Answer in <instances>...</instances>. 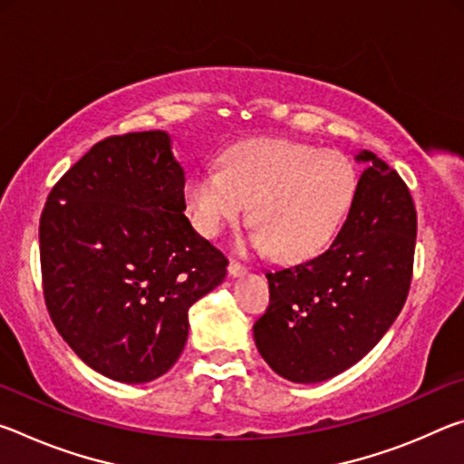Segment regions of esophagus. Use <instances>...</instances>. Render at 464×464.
<instances>
[{
	"label": "esophagus",
	"mask_w": 464,
	"mask_h": 464,
	"mask_svg": "<svg viewBox=\"0 0 464 464\" xmlns=\"http://www.w3.org/2000/svg\"><path fill=\"white\" fill-rule=\"evenodd\" d=\"M227 272H229V276L237 278V276H243L247 270H246V266H241L237 262H229V266H227Z\"/></svg>",
	"instance_id": "esophagus-1"
}]
</instances>
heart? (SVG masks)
Masks as SVG:
<instances>
[{
    "label": "heart",
    "instance_id": "obj_1",
    "mask_svg": "<svg viewBox=\"0 0 464 464\" xmlns=\"http://www.w3.org/2000/svg\"><path fill=\"white\" fill-rule=\"evenodd\" d=\"M356 190L358 171L343 153L264 139L235 147L221 171H194L184 200L194 229L207 239L239 223L249 207V246L296 262L334 239Z\"/></svg>",
    "mask_w": 464,
    "mask_h": 464
}]
</instances>
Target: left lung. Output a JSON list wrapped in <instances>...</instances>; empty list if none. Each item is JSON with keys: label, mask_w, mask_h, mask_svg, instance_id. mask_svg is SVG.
Returning <instances> with one entry per match:
<instances>
[{"label": "left lung", "mask_w": 464, "mask_h": 464, "mask_svg": "<svg viewBox=\"0 0 464 464\" xmlns=\"http://www.w3.org/2000/svg\"><path fill=\"white\" fill-rule=\"evenodd\" d=\"M364 171L329 249L268 272L270 307L254 325L262 358L290 382L334 379L371 352L410 293L418 217L395 169L358 151Z\"/></svg>", "instance_id": "left-lung-1"}]
</instances>
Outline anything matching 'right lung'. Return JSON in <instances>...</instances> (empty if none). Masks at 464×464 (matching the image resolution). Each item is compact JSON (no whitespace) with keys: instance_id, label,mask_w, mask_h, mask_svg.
Returning a JSON list of instances; mask_svg holds the SVG:
<instances>
[{"instance_id":"1","label":"right lung","mask_w":464,"mask_h":464,"mask_svg":"<svg viewBox=\"0 0 464 464\" xmlns=\"http://www.w3.org/2000/svg\"><path fill=\"white\" fill-rule=\"evenodd\" d=\"M184 168L166 130L93 145L41 217L46 309L93 371L139 384L178 362L188 311L227 276V260L184 215Z\"/></svg>"}]
</instances>
